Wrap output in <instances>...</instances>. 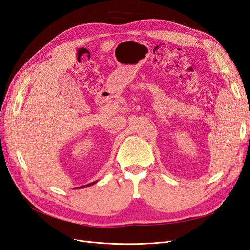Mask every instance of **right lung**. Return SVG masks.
I'll list each match as a JSON object with an SVG mask.
<instances>
[{"instance_id":"right-lung-1","label":"right lung","mask_w":250,"mask_h":250,"mask_svg":"<svg viewBox=\"0 0 250 250\" xmlns=\"http://www.w3.org/2000/svg\"><path fill=\"white\" fill-rule=\"evenodd\" d=\"M94 184H96V181H94V183H92V184H88V185H86V186H82V187H79V188H85V187H89V186H92V185H94Z\"/></svg>"}]
</instances>
